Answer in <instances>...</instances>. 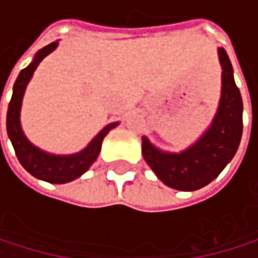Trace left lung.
Returning a JSON list of instances; mask_svg holds the SVG:
<instances>
[{"mask_svg":"<svg viewBox=\"0 0 258 258\" xmlns=\"http://www.w3.org/2000/svg\"><path fill=\"white\" fill-rule=\"evenodd\" d=\"M223 68V88L218 113L203 138L179 155L164 153L142 139V155L156 176L176 190H198L214 181L227 165L241 139L243 102L234 82V71L226 51L218 49Z\"/></svg>","mask_w":258,"mask_h":258,"instance_id":"left-lung-1","label":"left lung"}]
</instances>
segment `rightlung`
<instances>
[{
  "mask_svg": "<svg viewBox=\"0 0 258 258\" xmlns=\"http://www.w3.org/2000/svg\"><path fill=\"white\" fill-rule=\"evenodd\" d=\"M57 41L47 44L41 51L35 55L34 61L24 68L20 73L15 85H14V94L9 102V110H7V135L12 141V145L15 148V155L20 161V164L31 173L32 176L52 182V184H63L69 182L76 178H79L82 173H85L90 165L97 159L100 153V147L103 138L108 135V132L114 128L117 123L106 125L103 130L93 139V142L88 145L83 152L71 155V156H54L47 155L37 147H34L31 142L26 139V136L21 132L20 125V108H21V99L24 94V90L27 86V82L31 80L35 68L38 63L57 47ZM1 99V97H0Z\"/></svg>",
  "mask_w": 258,
  "mask_h": 258,
  "instance_id": "obj_1",
  "label": "right lung"
}]
</instances>
